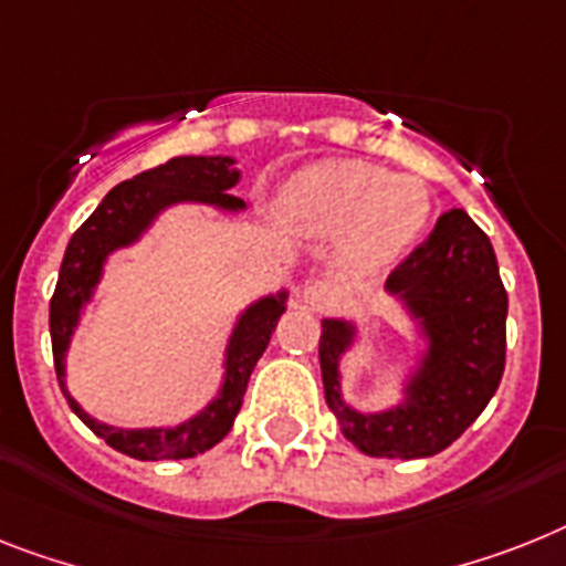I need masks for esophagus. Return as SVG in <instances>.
<instances>
[{
    "label": "esophagus",
    "instance_id": "1",
    "mask_svg": "<svg viewBox=\"0 0 566 566\" xmlns=\"http://www.w3.org/2000/svg\"><path fill=\"white\" fill-rule=\"evenodd\" d=\"M303 297H306V303H312L315 310H326V306L335 303V297H338V289H335L333 283H326V280H312L310 286L303 289Z\"/></svg>",
    "mask_w": 566,
    "mask_h": 566
}]
</instances>
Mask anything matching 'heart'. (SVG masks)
Returning <instances> with one entry per match:
<instances>
[{"label": "heart", "mask_w": 566, "mask_h": 566, "mask_svg": "<svg viewBox=\"0 0 566 566\" xmlns=\"http://www.w3.org/2000/svg\"><path fill=\"white\" fill-rule=\"evenodd\" d=\"M283 208L310 233H347V254L358 265H385L417 240L431 199L413 179L367 161H321L289 181Z\"/></svg>", "instance_id": "b5f03b06"}]
</instances>
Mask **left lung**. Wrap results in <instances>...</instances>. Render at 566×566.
<instances>
[{
  "label": "left lung",
  "mask_w": 566,
  "mask_h": 566,
  "mask_svg": "<svg viewBox=\"0 0 566 566\" xmlns=\"http://www.w3.org/2000/svg\"><path fill=\"white\" fill-rule=\"evenodd\" d=\"M387 292L408 303L431 340L422 370L408 385V399L385 413L347 408L338 390V356L353 338V326L324 321L317 353L326 405L364 454L433 457L483 413L506 367L509 297L492 242L465 210H448L428 240L390 272Z\"/></svg>",
  "instance_id": "8db88e82"
}]
</instances>
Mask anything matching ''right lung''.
<instances>
[{
  "mask_svg": "<svg viewBox=\"0 0 566 566\" xmlns=\"http://www.w3.org/2000/svg\"><path fill=\"white\" fill-rule=\"evenodd\" d=\"M240 170H233V158L222 156H179L170 158L167 165L144 170L133 179L120 181L104 196V202L83 222L74 237L69 240L63 265H60L57 289L51 294L49 306V329L51 349H54V370H57L60 390H63L69 408L106 440L115 451L135 460H185V457L205 454L208 448L217 446L228 431L233 419L240 413L242 396L249 387L251 370L256 358L263 356L272 338L274 326L283 315L286 294L265 297L254 303L240 324L233 329L228 344L226 361V385L219 390V399L210 401L208 408L179 428H149V431H124L109 428L88 417L86 410L69 396L65 390V349L72 338L81 306L92 297V289L101 280V269L109 251L129 245L142 237L144 228L153 222L158 210L172 202H210L219 208L240 210L242 199L231 196L228 190L237 185Z\"/></svg>",
  "mask_w": 566,
  "mask_h": 566,
  "instance_id": "right-lung-1",
  "label": "right lung"
}]
</instances>
